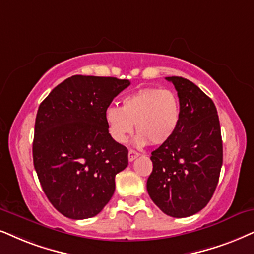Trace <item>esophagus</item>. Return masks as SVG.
<instances>
[{"mask_svg":"<svg viewBox=\"0 0 254 254\" xmlns=\"http://www.w3.org/2000/svg\"><path fill=\"white\" fill-rule=\"evenodd\" d=\"M138 156H139V153H138L137 151L129 150V160H130V162H133V160L136 159Z\"/></svg>","mask_w":254,"mask_h":254,"instance_id":"34e87169","label":"esophagus"}]
</instances>
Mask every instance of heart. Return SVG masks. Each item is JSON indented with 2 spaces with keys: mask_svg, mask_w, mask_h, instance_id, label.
<instances>
[{
  "mask_svg": "<svg viewBox=\"0 0 254 254\" xmlns=\"http://www.w3.org/2000/svg\"><path fill=\"white\" fill-rule=\"evenodd\" d=\"M104 120L115 142L124 144L133 131L138 145H162L171 139L181 123V102L169 89L143 88L125 96L122 108L111 104Z\"/></svg>",
  "mask_w": 254,
  "mask_h": 254,
  "instance_id": "1",
  "label": "heart"
}]
</instances>
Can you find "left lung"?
Wrapping results in <instances>:
<instances>
[{"mask_svg": "<svg viewBox=\"0 0 254 254\" xmlns=\"http://www.w3.org/2000/svg\"><path fill=\"white\" fill-rule=\"evenodd\" d=\"M177 90L181 123L169 142L152 151L150 198L168 216L190 217L206 206L219 181L223 142L216 105L194 83L166 77Z\"/></svg>", "mask_w": 254, "mask_h": 254, "instance_id": "8db88e82", "label": "left lung"}]
</instances>
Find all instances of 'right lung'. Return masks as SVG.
<instances>
[{
    "label": "right lung",
    "instance_id": "obj_1",
    "mask_svg": "<svg viewBox=\"0 0 254 254\" xmlns=\"http://www.w3.org/2000/svg\"><path fill=\"white\" fill-rule=\"evenodd\" d=\"M130 85L116 77L75 75L53 89L38 108L34 166L47 198L71 219L95 217L127 166V149L110 137L104 111Z\"/></svg>",
    "mask_w": 254,
    "mask_h": 254
}]
</instances>
